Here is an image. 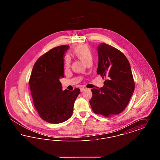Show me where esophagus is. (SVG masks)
Returning <instances> with one entry per match:
<instances>
[{
    "label": "esophagus",
    "instance_id": "1",
    "mask_svg": "<svg viewBox=\"0 0 160 160\" xmlns=\"http://www.w3.org/2000/svg\"><path fill=\"white\" fill-rule=\"evenodd\" d=\"M86 89V88H80V91L81 92H83L84 91H85Z\"/></svg>",
    "mask_w": 160,
    "mask_h": 160
}]
</instances>
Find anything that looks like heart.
Returning a JSON list of instances; mask_svg holds the SVG:
<instances>
[{"mask_svg":"<svg viewBox=\"0 0 160 160\" xmlns=\"http://www.w3.org/2000/svg\"><path fill=\"white\" fill-rule=\"evenodd\" d=\"M72 54L80 60L83 61L85 63L89 61H92L93 53L91 48L88 44H82L76 46L72 52ZM71 60L68 56L64 59V65L66 68L69 67Z\"/></svg>","mask_w":160,"mask_h":160,"instance_id":"b5f03b06","label":"heart"}]
</instances>
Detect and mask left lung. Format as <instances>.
<instances>
[{
	"mask_svg": "<svg viewBox=\"0 0 160 160\" xmlns=\"http://www.w3.org/2000/svg\"><path fill=\"white\" fill-rule=\"evenodd\" d=\"M97 73L106 78L104 86L92 89L89 101L93 112L104 117L119 114L127 106L135 84L129 61L121 51L101 43L98 47Z\"/></svg>",
	"mask_w": 160,
	"mask_h": 160,
	"instance_id": "8db88e82",
	"label": "left lung"
}]
</instances>
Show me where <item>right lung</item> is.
Returning a JSON list of instances; mask_svg holds the SVG:
<instances>
[{
    "label": "right lung",
    "mask_w": 160,
    "mask_h": 160,
    "mask_svg": "<svg viewBox=\"0 0 160 160\" xmlns=\"http://www.w3.org/2000/svg\"><path fill=\"white\" fill-rule=\"evenodd\" d=\"M68 46H58L36 61L29 84L34 106L46 122L59 123L69 119L80 90L62 91L60 78L64 77L63 57Z\"/></svg>",
    "instance_id": "right-lung-1"
}]
</instances>
